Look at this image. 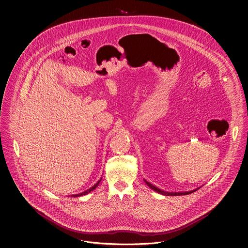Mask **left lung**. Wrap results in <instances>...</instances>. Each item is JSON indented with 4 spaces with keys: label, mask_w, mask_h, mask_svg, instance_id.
Returning a JSON list of instances; mask_svg holds the SVG:
<instances>
[{
    "label": "left lung",
    "mask_w": 248,
    "mask_h": 248,
    "mask_svg": "<svg viewBox=\"0 0 248 248\" xmlns=\"http://www.w3.org/2000/svg\"><path fill=\"white\" fill-rule=\"evenodd\" d=\"M146 184L148 185V186H150V187L152 189V190H154L155 192H157L158 193H161V194H163V195H169V196H176V195H186V194H190V193H193V192H195V191H197L198 189H194V190H192V191H190V192H178V193H170V192H165V191H162V190H160L159 188L156 187V186H152L151 184H150L149 182L146 181Z\"/></svg>",
    "instance_id": "obj_1"
}]
</instances>
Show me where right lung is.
<instances>
[{"mask_svg": "<svg viewBox=\"0 0 248 248\" xmlns=\"http://www.w3.org/2000/svg\"><path fill=\"white\" fill-rule=\"evenodd\" d=\"M100 181H101V179H100L99 181L97 182V184H95L92 187L90 188V189H88L87 191H85L83 193H79V194H73V195H71V196H73V197H79V196H81V195H85V194H87V193H91V191H93L95 188L97 187V186L99 185Z\"/></svg>", "mask_w": 248, "mask_h": 248, "instance_id": "add662e5", "label": "right lung"}]
</instances>
